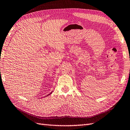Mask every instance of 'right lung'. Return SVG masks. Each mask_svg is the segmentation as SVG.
<instances>
[{"mask_svg": "<svg viewBox=\"0 0 130 130\" xmlns=\"http://www.w3.org/2000/svg\"><path fill=\"white\" fill-rule=\"evenodd\" d=\"M52 92H51V93H50V94H48V95H47V96H48V95H50V94H52Z\"/></svg>", "mask_w": 130, "mask_h": 130, "instance_id": "obj_1", "label": "right lung"}]
</instances>
